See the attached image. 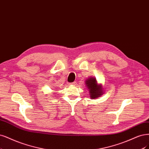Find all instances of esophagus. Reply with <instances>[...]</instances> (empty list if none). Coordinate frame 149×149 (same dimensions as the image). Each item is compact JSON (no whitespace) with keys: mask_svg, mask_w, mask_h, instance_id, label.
<instances>
[{"mask_svg":"<svg viewBox=\"0 0 149 149\" xmlns=\"http://www.w3.org/2000/svg\"><path fill=\"white\" fill-rule=\"evenodd\" d=\"M76 81H74V82H73V83H70V84H71V85H74V84H76Z\"/></svg>","mask_w":149,"mask_h":149,"instance_id":"34e87169","label":"esophagus"}]
</instances>
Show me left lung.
Returning <instances> with one entry per match:
<instances>
[{
    "mask_svg": "<svg viewBox=\"0 0 149 149\" xmlns=\"http://www.w3.org/2000/svg\"><path fill=\"white\" fill-rule=\"evenodd\" d=\"M85 84L88 89L91 99H96L104 94V89L101 84L97 83L95 78L89 77L85 81Z\"/></svg>",
    "mask_w": 149,
    "mask_h": 149,
    "instance_id": "1",
    "label": "left lung"
}]
</instances>
